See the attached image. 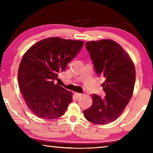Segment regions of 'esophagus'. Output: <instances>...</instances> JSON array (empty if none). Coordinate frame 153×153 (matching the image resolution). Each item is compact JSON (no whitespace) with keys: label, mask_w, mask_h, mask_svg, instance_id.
<instances>
[{"label":"esophagus","mask_w":153,"mask_h":153,"mask_svg":"<svg viewBox=\"0 0 153 153\" xmlns=\"http://www.w3.org/2000/svg\"><path fill=\"white\" fill-rule=\"evenodd\" d=\"M75 96H76L77 98H79V97H81V96H82V94H81V93L76 92V93H75Z\"/></svg>","instance_id":"1"}]
</instances>
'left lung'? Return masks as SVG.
<instances>
[{
	"label": "left lung",
	"instance_id": "left-lung-1",
	"mask_svg": "<svg viewBox=\"0 0 153 153\" xmlns=\"http://www.w3.org/2000/svg\"><path fill=\"white\" fill-rule=\"evenodd\" d=\"M86 47L95 71L105 78L102 87L106 96L92 94V105L84 111V115L90 122L105 125L120 117L132 97L135 66L122 46L113 40L89 41Z\"/></svg>",
	"mask_w": 153,
	"mask_h": 153
}]
</instances>
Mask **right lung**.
<instances>
[{
    "instance_id": "right-lung-1",
    "label": "right lung",
    "mask_w": 153,
    "mask_h": 153,
    "mask_svg": "<svg viewBox=\"0 0 153 153\" xmlns=\"http://www.w3.org/2000/svg\"><path fill=\"white\" fill-rule=\"evenodd\" d=\"M84 43L51 37L36 42L25 53L18 69V82L27 107L36 116L53 120L65 114L73 93L54 81Z\"/></svg>"
}]
</instances>
